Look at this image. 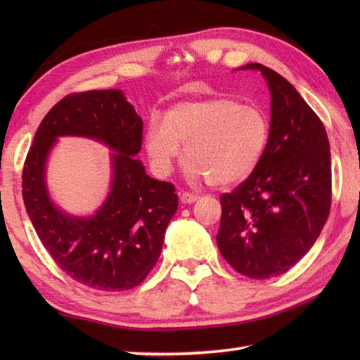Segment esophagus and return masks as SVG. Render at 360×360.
Wrapping results in <instances>:
<instances>
[{
    "label": "esophagus",
    "instance_id": "obj_1",
    "mask_svg": "<svg viewBox=\"0 0 360 360\" xmlns=\"http://www.w3.org/2000/svg\"><path fill=\"white\" fill-rule=\"evenodd\" d=\"M179 198H181V202L184 203V205L193 203V202H197V200H198L197 195H195V193H191V192H181Z\"/></svg>",
    "mask_w": 360,
    "mask_h": 360
}]
</instances>
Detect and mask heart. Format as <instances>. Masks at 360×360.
Masks as SVG:
<instances>
[{"instance_id": "obj_1", "label": "heart", "mask_w": 360, "mask_h": 360, "mask_svg": "<svg viewBox=\"0 0 360 360\" xmlns=\"http://www.w3.org/2000/svg\"><path fill=\"white\" fill-rule=\"evenodd\" d=\"M270 141V122L259 106L243 105L233 96H211L173 106L167 120L152 117L146 149L160 174L172 173L186 146V173L230 186L251 176Z\"/></svg>"}]
</instances>
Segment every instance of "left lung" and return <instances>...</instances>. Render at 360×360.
I'll return each instance as SVG.
<instances>
[{
    "instance_id": "8db88e82",
    "label": "left lung",
    "mask_w": 360,
    "mask_h": 360,
    "mask_svg": "<svg viewBox=\"0 0 360 360\" xmlns=\"http://www.w3.org/2000/svg\"><path fill=\"white\" fill-rule=\"evenodd\" d=\"M270 141L249 178L221 197L217 248L248 278L268 279L294 266L318 240L330 212V144L324 125L294 85L266 66Z\"/></svg>"
}]
</instances>
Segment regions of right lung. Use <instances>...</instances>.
Returning <instances> with one entry per match:
<instances>
[{
  "instance_id": "1",
  "label": "right lung",
  "mask_w": 360,
  "mask_h": 360,
  "mask_svg": "<svg viewBox=\"0 0 360 360\" xmlns=\"http://www.w3.org/2000/svg\"><path fill=\"white\" fill-rule=\"evenodd\" d=\"M58 136L106 143L113 181L95 215H66L50 200L46 157ZM143 119L120 90H89L60 100L42 119L22 173V195L42 246L66 275L96 290L141 284L160 257L165 231L178 210L172 182L152 179L141 160Z\"/></svg>"
}]
</instances>
